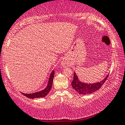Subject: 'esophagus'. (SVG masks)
Wrapping results in <instances>:
<instances>
[{
  "mask_svg": "<svg viewBox=\"0 0 125 125\" xmlns=\"http://www.w3.org/2000/svg\"><path fill=\"white\" fill-rule=\"evenodd\" d=\"M61 65L63 67H67L70 66V63L67 61V60H62V62H61Z\"/></svg>",
  "mask_w": 125,
  "mask_h": 125,
  "instance_id": "1",
  "label": "esophagus"
}]
</instances>
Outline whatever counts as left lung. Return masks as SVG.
Returning <instances> with one entry per match:
<instances>
[{"label": "left lung", "mask_w": 125, "mask_h": 125, "mask_svg": "<svg viewBox=\"0 0 125 125\" xmlns=\"http://www.w3.org/2000/svg\"><path fill=\"white\" fill-rule=\"evenodd\" d=\"M108 75H109V74L106 75L104 79L102 80V81H100V82L88 84L80 80L77 74L74 72V78L71 83V86L73 88V89L75 90L80 94H89L96 92L101 88V87L103 85L107 78Z\"/></svg>", "instance_id": "obj_1"}]
</instances>
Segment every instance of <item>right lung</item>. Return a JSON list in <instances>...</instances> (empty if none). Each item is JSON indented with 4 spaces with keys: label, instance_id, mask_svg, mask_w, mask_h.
Here are the masks:
<instances>
[{
    "label": "right lung",
    "instance_id": "right-lung-1",
    "mask_svg": "<svg viewBox=\"0 0 125 125\" xmlns=\"http://www.w3.org/2000/svg\"><path fill=\"white\" fill-rule=\"evenodd\" d=\"M54 73H55V72H54V71L53 70L50 75V78H49L48 82L47 87H46L44 90L39 91V92H35V93H33L26 94V93H22V94L26 97H27L30 98V99H35V98H41V97H45L49 93V92H50V90H51L52 87Z\"/></svg>",
    "mask_w": 125,
    "mask_h": 125
}]
</instances>
